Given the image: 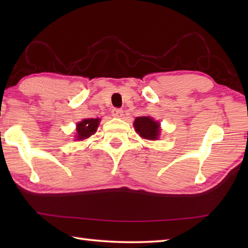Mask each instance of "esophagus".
Segmentation results:
<instances>
[{"label":"esophagus","instance_id":"34e87169","mask_svg":"<svg viewBox=\"0 0 248 248\" xmlns=\"http://www.w3.org/2000/svg\"><path fill=\"white\" fill-rule=\"evenodd\" d=\"M111 115L116 117V118H120V117H123V115H124V110L119 108H114L111 111Z\"/></svg>","mask_w":248,"mask_h":248}]
</instances>
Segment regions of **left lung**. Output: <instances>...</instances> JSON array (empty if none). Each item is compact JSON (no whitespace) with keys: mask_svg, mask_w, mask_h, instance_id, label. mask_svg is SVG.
I'll use <instances>...</instances> for the list:
<instances>
[{"mask_svg":"<svg viewBox=\"0 0 248 248\" xmlns=\"http://www.w3.org/2000/svg\"><path fill=\"white\" fill-rule=\"evenodd\" d=\"M134 129L141 138L148 140H157L159 137V124L150 117H138L133 123Z\"/></svg>","mask_w":248,"mask_h":248,"instance_id":"obj_1","label":"left lung"}]
</instances>
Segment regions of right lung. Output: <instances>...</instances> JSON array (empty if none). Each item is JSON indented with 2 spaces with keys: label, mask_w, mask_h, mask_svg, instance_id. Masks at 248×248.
Segmentation results:
<instances>
[{
  "label": "right lung",
  "mask_w": 248,
  "mask_h": 248,
  "mask_svg": "<svg viewBox=\"0 0 248 248\" xmlns=\"http://www.w3.org/2000/svg\"><path fill=\"white\" fill-rule=\"evenodd\" d=\"M99 118H92V119H83L77 124V140L81 141L90 138L92 134L96 132L99 124Z\"/></svg>",
  "instance_id": "1"
}]
</instances>
